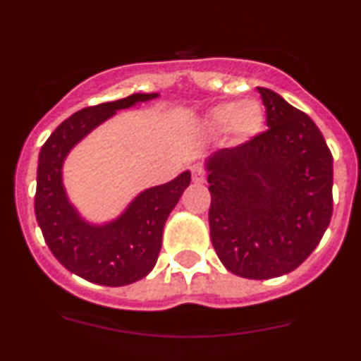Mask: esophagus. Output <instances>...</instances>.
<instances>
[{"label": "esophagus", "instance_id": "esophagus-1", "mask_svg": "<svg viewBox=\"0 0 361 361\" xmlns=\"http://www.w3.org/2000/svg\"><path fill=\"white\" fill-rule=\"evenodd\" d=\"M192 181H194V183H204V181H206V171H204L201 166L192 167Z\"/></svg>", "mask_w": 361, "mask_h": 361}]
</instances>
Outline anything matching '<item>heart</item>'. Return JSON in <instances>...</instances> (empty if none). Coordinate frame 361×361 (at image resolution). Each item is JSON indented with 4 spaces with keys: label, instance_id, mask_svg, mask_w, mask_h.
I'll use <instances>...</instances> for the list:
<instances>
[{
    "label": "heart",
    "instance_id": "b5f03b06",
    "mask_svg": "<svg viewBox=\"0 0 361 361\" xmlns=\"http://www.w3.org/2000/svg\"><path fill=\"white\" fill-rule=\"evenodd\" d=\"M204 127L209 133L220 134L228 130L232 140L248 143L260 136L265 129V110L260 101H227L209 108L204 115Z\"/></svg>",
    "mask_w": 361,
    "mask_h": 361
}]
</instances>
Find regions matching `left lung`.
I'll return each instance as SVG.
<instances>
[{"mask_svg":"<svg viewBox=\"0 0 361 361\" xmlns=\"http://www.w3.org/2000/svg\"><path fill=\"white\" fill-rule=\"evenodd\" d=\"M265 133L206 160L211 243L232 274L271 279L295 271L332 218L334 160L316 123L258 87Z\"/></svg>","mask_w":361,"mask_h":361,"instance_id":"1","label":"left lung"}]
</instances>
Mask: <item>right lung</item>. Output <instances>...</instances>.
I'll list each match as a JSON object with an SVG mask.
<instances>
[{
    "label": "right lung",
    "mask_w": 361,
    "mask_h": 361,
    "mask_svg": "<svg viewBox=\"0 0 361 361\" xmlns=\"http://www.w3.org/2000/svg\"><path fill=\"white\" fill-rule=\"evenodd\" d=\"M159 97L133 94L123 99L83 108L64 120L42 147L36 176L35 213L54 257L73 274L104 286H123L148 274L157 264L167 216L190 185V171L140 192L122 214L90 224L69 202L63 166L73 147L118 110Z\"/></svg>",
    "instance_id": "obj_1"
}]
</instances>
